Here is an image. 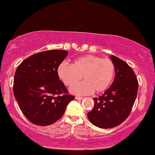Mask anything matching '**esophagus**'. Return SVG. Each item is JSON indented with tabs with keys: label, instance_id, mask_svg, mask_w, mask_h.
Masks as SVG:
<instances>
[{
	"label": "esophagus",
	"instance_id": "esophagus-1",
	"mask_svg": "<svg viewBox=\"0 0 155 155\" xmlns=\"http://www.w3.org/2000/svg\"><path fill=\"white\" fill-rule=\"evenodd\" d=\"M76 100H82L83 98H84V97H79V96H76Z\"/></svg>",
	"mask_w": 155,
	"mask_h": 155
}]
</instances>
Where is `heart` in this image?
I'll use <instances>...</instances> for the list:
<instances>
[{
    "mask_svg": "<svg viewBox=\"0 0 155 155\" xmlns=\"http://www.w3.org/2000/svg\"><path fill=\"white\" fill-rule=\"evenodd\" d=\"M58 74L64 84L69 87L83 77L84 82L71 89L73 93L87 95L93 91L101 93L111 84L115 74V65L111 59L87 54L75 59L72 65L64 62L59 64Z\"/></svg>",
    "mask_w": 155,
    "mask_h": 155,
    "instance_id": "obj_1",
    "label": "heart"
}]
</instances>
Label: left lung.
<instances>
[{
    "mask_svg": "<svg viewBox=\"0 0 155 155\" xmlns=\"http://www.w3.org/2000/svg\"><path fill=\"white\" fill-rule=\"evenodd\" d=\"M115 65L112 85L99 98H94L93 110L87 113L90 121L99 128H113L128 118L135 103L138 81L127 62L115 56L110 57Z\"/></svg>",
    "mask_w": 155,
    "mask_h": 155,
    "instance_id": "8db88e82",
    "label": "left lung"
}]
</instances>
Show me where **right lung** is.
<instances>
[{"mask_svg":"<svg viewBox=\"0 0 155 155\" xmlns=\"http://www.w3.org/2000/svg\"><path fill=\"white\" fill-rule=\"evenodd\" d=\"M64 50H49L33 54L17 68L13 92L20 110L32 124L48 126L63 115L70 95L59 80L58 68L67 57Z\"/></svg>","mask_w":155,"mask_h":155,"instance_id":"1","label":"right lung"}]
</instances>
